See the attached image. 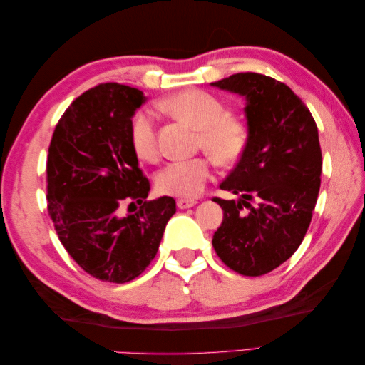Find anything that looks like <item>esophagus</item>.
<instances>
[{
    "label": "esophagus",
    "mask_w": 365,
    "mask_h": 365,
    "mask_svg": "<svg viewBox=\"0 0 365 365\" xmlns=\"http://www.w3.org/2000/svg\"><path fill=\"white\" fill-rule=\"evenodd\" d=\"M197 204V200L196 199H178L177 200V207L178 208H191V207H195Z\"/></svg>",
    "instance_id": "esophagus-1"
}]
</instances>
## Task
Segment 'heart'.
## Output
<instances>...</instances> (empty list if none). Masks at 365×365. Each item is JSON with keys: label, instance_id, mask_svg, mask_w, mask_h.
<instances>
[{"label": "heart", "instance_id": "obj_1", "mask_svg": "<svg viewBox=\"0 0 365 365\" xmlns=\"http://www.w3.org/2000/svg\"><path fill=\"white\" fill-rule=\"evenodd\" d=\"M163 110L187 120L199 130L197 144L220 163L235 161L243 153L247 130L243 122L227 115V108L216 96L202 89L180 91L161 102ZM130 144L138 158L153 161L158 157L157 123L150 111L139 110L130 120ZM212 178V160L195 157L175 160L157 174V188L163 195L195 197Z\"/></svg>", "mask_w": 365, "mask_h": 365}]
</instances>
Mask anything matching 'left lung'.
<instances>
[{"instance_id":"8db88e82","label":"left lung","mask_w":365,"mask_h":365,"mask_svg":"<svg viewBox=\"0 0 365 365\" xmlns=\"http://www.w3.org/2000/svg\"><path fill=\"white\" fill-rule=\"evenodd\" d=\"M246 97L247 141L213 197L224 220L213 235L222 263L243 276H263L298 250L312 220L322 183L319 130L309 108L271 76L245 72L212 83Z\"/></svg>"}]
</instances>
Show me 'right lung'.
<instances>
[{
	"instance_id": "obj_1",
	"label": "right lung",
	"mask_w": 365,
	"mask_h": 365,
	"mask_svg": "<svg viewBox=\"0 0 365 365\" xmlns=\"http://www.w3.org/2000/svg\"><path fill=\"white\" fill-rule=\"evenodd\" d=\"M144 100L125 84H98L61 115L48 147L46 208L54 230L68 255L103 282L141 274L175 213L173 197L147 200L150 182L130 144V120ZM127 203L140 207L125 217Z\"/></svg>"
}]
</instances>
